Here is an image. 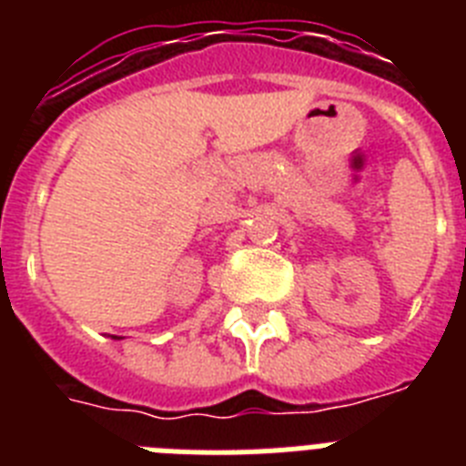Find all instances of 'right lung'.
I'll list each match as a JSON object with an SVG mask.
<instances>
[{
    "instance_id": "obj_1",
    "label": "right lung",
    "mask_w": 466,
    "mask_h": 466,
    "mask_svg": "<svg viewBox=\"0 0 466 466\" xmlns=\"http://www.w3.org/2000/svg\"><path fill=\"white\" fill-rule=\"evenodd\" d=\"M114 339H118V336H114Z\"/></svg>"
}]
</instances>
